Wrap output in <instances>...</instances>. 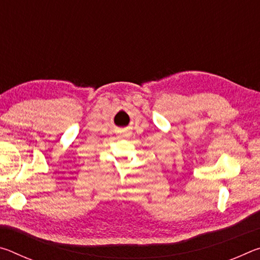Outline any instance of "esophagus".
<instances>
[{
  "label": "esophagus",
  "mask_w": 260,
  "mask_h": 260,
  "mask_svg": "<svg viewBox=\"0 0 260 260\" xmlns=\"http://www.w3.org/2000/svg\"><path fill=\"white\" fill-rule=\"evenodd\" d=\"M131 135H132V132L129 129L124 128V129H120L119 131V135H118V138H119V139H121V138H129Z\"/></svg>",
  "instance_id": "esophagus-1"
}]
</instances>
